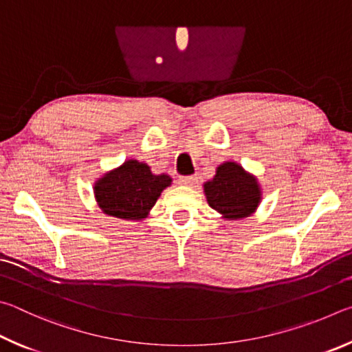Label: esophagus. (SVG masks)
Here are the masks:
<instances>
[{"instance_id":"34e87169","label":"esophagus","mask_w":352,"mask_h":352,"mask_svg":"<svg viewBox=\"0 0 352 352\" xmlns=\"http://www.w3.org/2000/svg\"><path fill=\"white\" fill-rule=\"evenodd\" d=\"M199 177L198 176H182L179 177V184H182V186H188V187H195L196 184H198Z\"/></svg>"}]
</instances>
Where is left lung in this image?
<instances>
[{
  "label": "left lung",
  "instance_id": "obj_1",
  "mask_svg": "<svg viewBox=\"0 0 352 352\" xmlns=\"http://www.w3.org/2000/svg\"><path fill=\"white\" fill-rule=\"evenodd\" d=\"M204 193L208 206L229 221L250 217L263 199L256 176L232 160L218 166L213 179L204 184Z\"/></svg>",
  "mask_w": 352,
  "mask_h": 352
}]
</instances>
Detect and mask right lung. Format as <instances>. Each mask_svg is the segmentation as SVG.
I'll list each match as a JSON object with an SVG mask.
<instances>
[{
  "mask_svg": "<svg viewBox=\"0 0 352 352\" xmlns=\"http://www.w3.org/2000/svg\"><path fill=\"white\" fill-rule=\"evenodd\" d=\"M171 186L168 175H154L145 162L128 159L94 184L97 206L108 217L140 221L148 217L160 193Z\"/></svg>",
  "mask_w": 352,
  "mask_h": 352,
  "instance_id": "right-lung-1",
  "label": "right lung"
}]
</instances>
